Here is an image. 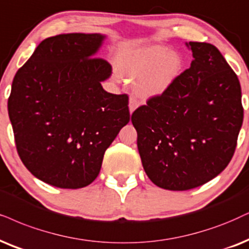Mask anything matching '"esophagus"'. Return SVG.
I'll return each mask as SVG.
<instances>
[{
	"mask_svg": "<svg viewBox=\"0 0 249 249\" xmlns=\"http://www.w3.org/2000/svg\"><path fill=\"white\" fill-rule=\"evenodd\" d=\"M138 107V101L135 97H130V100H128V110H130V114L134 111L135 109H137Z\"/></svg>",
	"mask_w": 249,
	"mask_h": 249,
	"instance_id": "34e87169",
	"label": "esophagus"
}]
</instances>
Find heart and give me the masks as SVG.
Returning a JSON list of instances; mask_svg holds the SVG:
<instances>
[{
    "label": "heart",
    "instance_id": "obj_1",
    "mask_svg": "<svg viewBox=\"0 0 249 249\" xmlns=\"http://www.w3.org/2000/svg\"><path fill=\"white\" fill-rule=\"evenodd\" d=\"M185 67L184 56L176 49L149 45L131 49L119 57L123 74L135 81L134 89L141 99L162 96L175 86Z\"/></svg>",
    "mask_w": 249,
    "mask_h": 249
}]
</instances>
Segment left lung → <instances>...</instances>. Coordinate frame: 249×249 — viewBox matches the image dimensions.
I'll return each mask as SVG.
<instances>
[{
  "label": "left lung",
  "instance_id": "obj_1",
  "mask_svg": "<svg viewBox=\"0 0 249 249\" xmlns=\"http://www.w3.org/2000/svg\"><path fill=\"white\" fill-rule=\"evenodd\" d=\"M193 61L169 92L132 114L148 178L187 191L217 177L233 156L244 109L237 74L215 46L185 42Z\"/></svg>",
  "mask_w": 249,
  "mask_h": 249
}]
</instances>
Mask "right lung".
<instances>
[{"instance_id":"add662e5","label":"right lung","mask_w":249,"mask_h":249,"mask_svg":"<svg viewBox=\"0 0 249 249\" xmlns=\"http://www.w3.org/2000/svg\"><path fill=\"white\" fill-rule=\"evenodd\" d=\"M100 33L41 41L16 73L8 100L16 147L43 182L77 190L95 180L106 150L130 122L128 97L106 92L111 65L94 58Z\"/></svg>"}]
</instances>
